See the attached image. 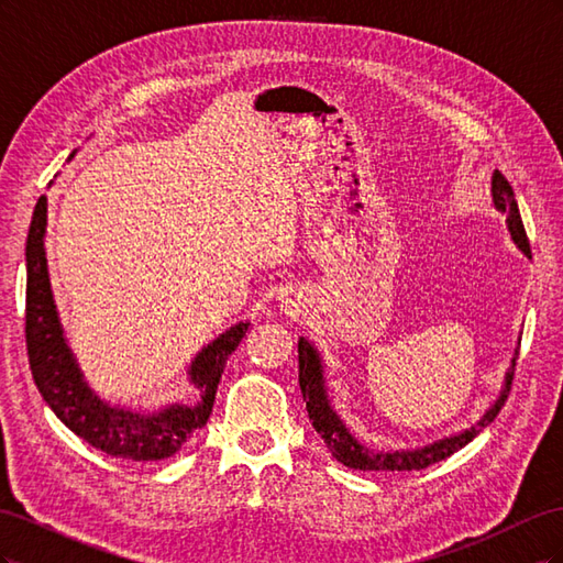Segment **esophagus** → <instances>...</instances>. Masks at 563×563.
<instances>
[{"mask_svg": "<svg viewBox=\"0 0 563 563\" xmlns=\"http://www.w3.org/2000/svg\"><path fill=\"white\" fill-rule=\"evenodd\" d=\"M279 308L286 314L300 317L305 314V310H308V298H305L300 291H296V288H286V291L279 294Z\"/></svg>", "mask_w": 563, "mask_h": 563, "instance_id": "34e87169", "label": "esophagus"}]
</instances>
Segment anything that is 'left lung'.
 Here are the masks:
<instances>
[{
    "label": "left lung",
    "mask_w": 563,
    "mask_h": 563,
    "mask_svg": "<svg viewBox=\"0 0 563 563\" xmlns=\"http://www.w3.org/2000/svg\"><path fill=\"white\" fill-rule=\"evenodd\" d=\"M490 195H493V207L505 216V225L509 236H512V242L517 244L519 251H523L528 258H531V249H528V236L521 223L515 190L500 172L493 174ZM517 356H519V347L515 350L512 362H509V368L505 371V383L498 391V397L493 399V404L486 408V413L476 420L472 428L444 439H437L428 446H416V449H397V451L373 449L354 437V432L347 428L345 420L338 416L333 401L329 397L327 364H323V356L312 340L305 335L298 340V366H300L298 383H300L302 399H305V406H308V416L314 424V430L323 439V444H327V449L331 451V455L338 460V463H343L350 470H362V472H416L439 463V460H446L455 451L467 446L476 434L496 420L509 395V385H512Z\"/></svg>",
    "instance_id": "obj_1"
}]
</instances>
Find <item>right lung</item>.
<instances>
[{"instance_id":"obj_1","label":"right lung","mask_w":563,"mask_h":563,"mask_svg":"<svg viewBox=\"0 0 563 563\" xmlns=\"http://www.w3.org/2000/svg\"><path fill=\"white\" fill-rule=\"evenodd\" d=\"M46 197H40L25 244V340L30 371L40 395L58 420L79 439L112 457L164 460L178 453L190 434L207 424L216 389L230 354L240 347L251 323L240 321L203 345L187 368V380L199 391L195 404H166L157 411H139L98 397L84 378L77 356L67 343L51 291L46 265Z\"/></svg>"}]
</instances>
